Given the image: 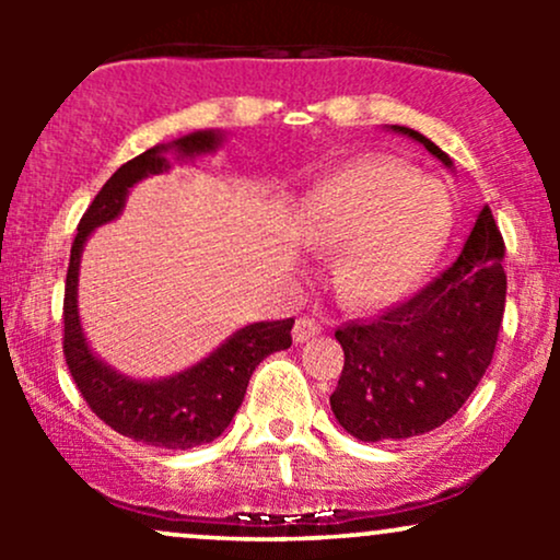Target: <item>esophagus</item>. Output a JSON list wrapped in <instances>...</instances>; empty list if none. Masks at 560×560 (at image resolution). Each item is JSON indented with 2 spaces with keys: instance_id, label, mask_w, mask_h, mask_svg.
I'll return each mask as SVG.
<instances>
[{
  "instance_id": "esophagus-1",
  "label": "esophagus",
  "mask_w": 560,
  "mask_h": 560,
  "mask_svg": "<svg viewBox=\"0 0 560 560\" xmlns=\"http://www.w3.org/2000/svg\"><path fill=\"white\" fill-rule=\"evenodd\" d=\"M320 329H324V324H320L318 318L300 316L298 320H294L292 337H294V342H307V339L316 337V334H320Z\"/></svg>"
}]
</instances>
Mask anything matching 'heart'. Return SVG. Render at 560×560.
I'll return each mask as SVG.
<instances>
[{
	"instance_id": "1",
	"label": "heart",
	"mask_w": 560,
	"mask_h": 560,
	"mask_svg": "<svg viewBox=\"0 0 560 560\" xmlns=\"http://www.w3.org/2000/svg\"><path fill=\"white\" fill-rule=\"evenodd\" d=\"M450 223L447 191L389 158H361L320 178L300 208V236L339 255L337 292L363 311L392 305L421 284Z\"/></svg>"
}]
</instances>
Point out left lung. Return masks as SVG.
Returning a JSON list of instances; mask_svg holds the SVG:
<instances>
[{"mask_svg":"<svg viewBox=\"0 0 560 560\" xmlns=\"http://www.w3.org/2000/svg\"><path fill=\"white\" fill-rule=\"evenodd\" d=\"M392 131L421 141L453 168V160L423 133L405 126ZM503 258V234L485 205L453 266L382 316L334 331L345 369L329 402L347 434L363 442L408 440L458 413L498 345Z\"/></svg>","mask_w":560,"mask_h":560,"instance_id":"8db88e82","label":"left lung"}]
</instances>
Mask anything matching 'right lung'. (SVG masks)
Masks as SVG:
<instances>
[{"mask_svg":"<svg viewBox=\"0 0 560 560\" xmlns=\"http://www.w3.org/2000/svg\"><path fill=\"white\" fill-rule=\"evenodd\" d=\"M221 141V131H195L171 144H155L139 158L128 160L107 178L100 195L86 208L79 223V234L70 247L66 302H62V324H66L62 352H66L70 376L89 408L107 427L152 447L189 450L221 436L240 410L249 376L262 358L292 345L294 318L260 320L231 334L215 352L182 374L139 382L102 363L83 337L75 294H79L81 253L89 234L120 215L133 184L171 168V150L178 158L191 160L213 152Z\"/></svg>","mask_w":560,"mask_h":560,"instance_id":"add662e5","label":"right lung"}]
</instances>
